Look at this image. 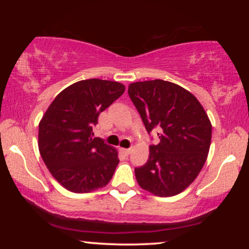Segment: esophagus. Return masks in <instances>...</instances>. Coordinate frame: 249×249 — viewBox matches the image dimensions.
I'll return each mask as SVG.
<instances>
[{"label":"esophagus","mask_w":249,"mask_h":249,"mask_svg":"<svg viewBox=\"0 0 249 249\" xmlns=\"http://www.w3.org/2000/svg\"><path fill=\"white\" fill-rule=\"evenodd\" d=\"M120 151H121L122 154L129 155V154H130V152H131V148H121Z\"/></svg>","instance_id":"esophagus-1"}]
</instances>
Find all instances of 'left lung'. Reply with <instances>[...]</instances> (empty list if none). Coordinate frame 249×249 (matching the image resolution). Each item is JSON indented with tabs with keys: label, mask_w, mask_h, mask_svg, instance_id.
Wrapping results in <instances>:
<instances>
[{
	"label": "left lung",
	"mask_w": 249,
	"mask_h": 249,
	"mask_svg": "<svg viewBox=\"0 0 249 249\" xmlns=\"http://www.w3.org/2000/svg\"><path fill=\"white\" fill-rule=\"evenodd\" d=\"M128 94L146 130H158L160 142L149 146V158L135 168L142 189L160 197L178 195L198 176L206 161L212 125L192 93L161 79L129 85Z\"/></svg>",
	"instance_id": "8db88e82"
}]
</instances>
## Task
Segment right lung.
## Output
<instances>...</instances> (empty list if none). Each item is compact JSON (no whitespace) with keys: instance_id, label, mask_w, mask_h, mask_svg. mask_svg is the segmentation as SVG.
Returning a JSON list of instances; mask_svg holds the SVG:
<instances>
[{"instance_id":"obj_1","label":"right lung","mask_w":249,"mask_h":249,"mask_svg":"<svg viewBox=\"0 0 249 249\" xmlns=\"http://www.w3.org/2000/svg\"><path fill=\"white\" fill-rule=\"evenodd\" d=\"M124 93L117 81L87 79L55 97L38 125V148L52 176L73 193L107 186L119 159L114 148L93 138L98 115Z\"/></svg>"}]
</instances>
